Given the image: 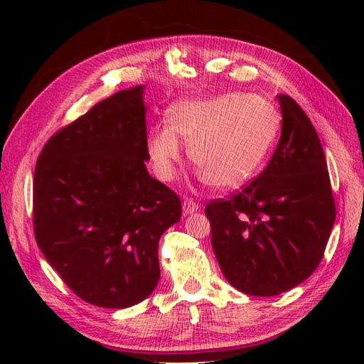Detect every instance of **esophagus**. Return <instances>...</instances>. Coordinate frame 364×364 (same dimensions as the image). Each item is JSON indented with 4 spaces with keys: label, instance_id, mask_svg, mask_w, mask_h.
Instances as JSON below:
<instances>
[{
    "label": "esophagus",
    "instance_id": "obj_1",
    "mask_svg": "<svg viewBox=\"0 0 364 364\" xmlns=\"http://www.w3.org/2000/svg\"><path fill=\"white\" fill-rule=\"evenodd\" d=\"M197 210H198V203L196 202L194 198L186 197L183 200V213L184 214H192V213H196Z\"/></svg>",
    "mask_w": 364,
    "mask_h": 364
}]
</instances>
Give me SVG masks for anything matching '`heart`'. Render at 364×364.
<instances>
[{"instance_id":"heart-1","label":"heart","mask_w":364,"mask_h":364,"mask_svg":"<svg viewBox=\"0 0 364 364\" xmlns=\"http://www.w3.org/2000/svg\"><path fill=\"white\" fill-rule=\"evenodd\" d=\"M280 129L274 105L259 95L230 92L208 100H183L170 107L168 123L154 125L146 137L153 167L173 180L181 142L200 176L211 186L235 189L257 175Z\"/></svg>"}]
</instances>
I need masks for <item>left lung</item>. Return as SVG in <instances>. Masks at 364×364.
I'll use <instances>...</instances> for the list:
<instances>
[{
    "label": "left lung",
    "instance_id": "obj_1",
    "mask_svg": "<svg viewBox=\"0 0 364 364\" xmlns=\"http://www.w3.org/2000/svg\"><path fill=\"white\" fill-rule=\"evenodd\" d=\"M282 136L242 191L205 208L222 274L244 294L270 297L310 277L326 252L336 208L319 136L289 95H277Z\"/></svg>",
    "mask_w": 364,
    "mask_h": 364
}]
</instances>
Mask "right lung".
Wrapping results in <instances>:
<instances>
[{"label":"right lung","instance_id":"1","mask_svg":"<svg viewBox=\"0 0 364 364\" xmlns=\"http://www.w3.org/2000/svg\"><path fill=\"white\" fill-rule=\"evenodd\" d=\"M144 89L120 90L56 131L34 170L38 249L76 296L102 308L150 296L159 237L181 219L180 197L145 167Z\"/></svg>","mask_w":364,"mask_h":364}]
</instances>
